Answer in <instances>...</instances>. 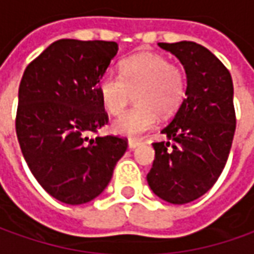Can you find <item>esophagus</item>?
<instances>
[{
  "label": "esophagus",
  "mask_w": 254,
  "mask_h": 254,
  "mask_svg": "<svg viewBox=\"0 0 254 254\" xmlns=\"http://www.w3.org/2000/svg\"><path fill=\"white\" fill-rule=\"evenodd\" d=\"M138 145H141V141H139V139H128V148H130V149H135Z\"/></svg>",
  "instance_id": "esophagus-1"
}]
</instances>
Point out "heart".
Wrapping results in <instances>:
<instances>
[{
    "mask_svg": "<svg viewBox=\"0 0 254 254\" xmlns=\"http://www.w3.org/2000/svg\"><path fill=\"white\" fill-rule=\"evenodd\" d=\"M188 77L183 66L171 64L157 54H137L120 64V74L105 71L98 91L108 113L116 116L127 106L134 92L132 106L113 123V131L124 137H138L153 127L156 113L167 116L177 109L187 94Z\"/></svg>",
    "mask_w": 254,
    "mask_h": 254,
    "instance_id": "b5f03b06",
    "label": "heart"
}]
</instances>
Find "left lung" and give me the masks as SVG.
<instances>
[{"label": "left lung", "mask_w": 254, "mask_h": 254, "mask_svg": "<svg viewBox=\"0 0 254 254\" xmlns=\"http://www.w3.org/2000/svg\"><path fill=\"white\" fill-rule=\"evenodd\" d=\"M180 59L187 94L162 132L170 141L153 142L155 160L146 176L150 190L169 203H190L216 184L230 155L237 117L228 69L203 45L159 43Z\"/></svg>", "instance_id": "left-lung-1"}]
</instances>
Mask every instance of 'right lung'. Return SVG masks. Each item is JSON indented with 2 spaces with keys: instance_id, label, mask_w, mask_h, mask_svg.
<instances>
[{
  "instance_id": "right-lung-1",
  "label": "right lung",
  "mask_w": 254,
  "mask_h": 254,
  "mask_svg": "<svg viewBox=\"0 0 254 254\" xmlns=\"http://www.w3.org/2000/svg\"><path fill=\"white\" fill-rule=\"evenodd\" d=\"M117 50L115 41L58 40L20 80L17 141L38 184L64 203H87L102 193L127 149V138H90L109 122L98 81Z\"/></svg>"
}]
</instances>
